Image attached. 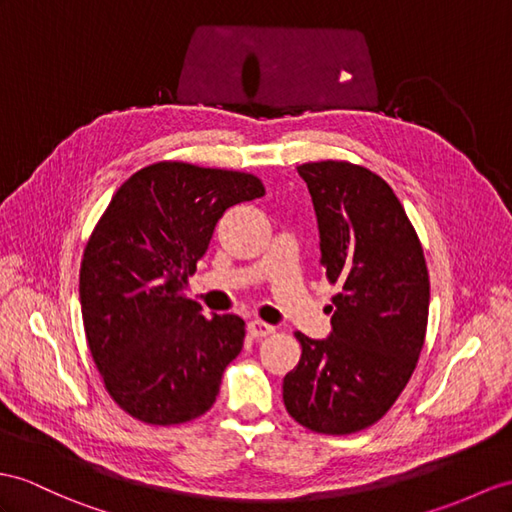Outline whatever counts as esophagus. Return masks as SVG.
I'll use <instances>...</instances> for the list:
<instances>
[{
	"label": "esophagus",
	"mask_w": 512,
	"mask_h": 512,
	"mask_svg": "<svg viewBox=\"0 0 512 512\" xmlns=\"http://www.w3.org/2000/svg\"><path fill=\"white\" fill-rule=\"evenodd\" d=\"M247 332L252 334L254 339H263V336H269V334L276 332V328L269 326V323H265V321H258V319H254V321H249V323H247Z\"/></svg>",
	"instance_id": "34e87169"
}]
</instances>
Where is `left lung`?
Here are the masks:
<instances>
[{"mask_svg": "<svg viewBox=\"0 0 512 512\" xmlns=\"http://www.w3.org/2000/svg\"><path fill=\"white\" fill-rule=\"evenodd\" d=\"M313 197L332 332H297L302 358L284 376L289 415L321 434H352L386 415L426 339L430 280L419 236L393 189L345 160L299 165Z\"/></svg>", "mask_w": 512, "mask_h": 512, "instance_id": "left-lung-1", "label": "left lung"}]
</instances>
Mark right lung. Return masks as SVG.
Instances as JSON below:
<instances>
[{
  "instance_id": "1",
  "label": "right lung",
  "mask_w": 512,
  "mask_h": 512,
  "mask_svg": "<svg viewBox=\"0 0 512 512\" xmlns=\"http://www.w3.org/2000/svg\"><path fill=\"white\" fill-rule=\"evenodd\" d=\"M263 195L252 173L165 160L123 182L97 221L80 267L84 332L106 391L134 419L176 426L215 404L245 321L206 319L184 286L223 213Z\"/></svg>"
}]
</instances>
